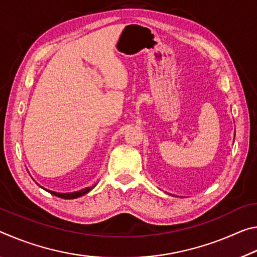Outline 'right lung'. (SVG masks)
Wrapping results in <instances>:
<instances>
[{
  "instance_id": "add662e5",
  "label": "right lung",
  "mask_w": 257,
  "mask_h": 257,
  "mask_svg": "<svg viewBox=\"0 0 257 257\" xmlns=\"http://www.w3.org/2000/svg\"><path fill=\"white\" fill-rule=\"evenodd\" d=\"M95 186L93 187H87V188H84L81 189L79 191H73V193H56V191H53V190H49V189H45L46 191H49L50 194L54 195V196L56 197H60V198H64V199H72V198H77V197H80L82 196V195H85L88 193V191L92 190L94 188Z\"/></svg>"
}]
</instances>
